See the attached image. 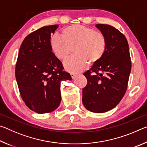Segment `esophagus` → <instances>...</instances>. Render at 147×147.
<instances>
[{"label":"esophagus","instance_id":"34e87169","mask_svg":"<svg viewBox=\"0 0 147 147\" xmlns=\"http://www.w3.org/2000/svg\"><path fill=\"white\" fill-rule=\"evenodd\" d=\"M71 76L72 78H74V77L76 76V74H74V73H71Z\"/></svg>","mask_w":147,"mask_h":147}]
</instances>
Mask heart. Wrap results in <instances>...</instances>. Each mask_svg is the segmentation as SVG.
<instances>
[{"label": "heart", "instance_id": "1", "mask_svg": "<svg viewBox=\"0 0 147 147\" xmlns=\"http://www.w3.org/2000/svg\"><path fill=\"white\" fill-rule=\"evenodd\" d=\"M50 45L53 53L59 60H65L73 49L75 56L64 63V67L70 73L85 70L88 65L98 63L107 49L106 37L100 32L82 24H72L63 28L61 36L54 34Z\"/></svg>", "mask_w": 147, "mask_h": 147}]
</instances>
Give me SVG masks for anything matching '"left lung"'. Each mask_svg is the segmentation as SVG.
<instances>
[{
  "label": "left lung",
  "instance_id": "obj_1",
  "mask_svg": "<svg viewBox=\"0 0 147 147\" xmlns=\"http://www.w3.org/2000/svg\"><path fill=\"white\" fill-rule=\"evenodd\" d=\"M95 26L106 37L107 49L101 60L84 73L88 84L82 90V102L88 110L100 113L120 102L127 89L131 65L126 37L111 25Z\"/></svg>",
  "mask_w": 147,
  "mask_h": 147
}]
</instances>
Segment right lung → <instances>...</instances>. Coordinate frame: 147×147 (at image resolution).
<instances>
[{
	"instance_id": "1",
	"label": "right lung",
	"mask_w": 147,
	"mask_h": 147,
	"mask_svg": "<svg viewBox=\"0 0 147 147\" xmlns=\"http://www.w3.org/2000/svg\"><path fill=\"white\" fill-rule=\"evenodd\" d=\"M58 27L43 26L28 35L20 47L16 63V78L21 97L29 109L40 114L58 108L61 82L72 80L50 45L51 34Z\"/></svg>"
}]
</instances>
